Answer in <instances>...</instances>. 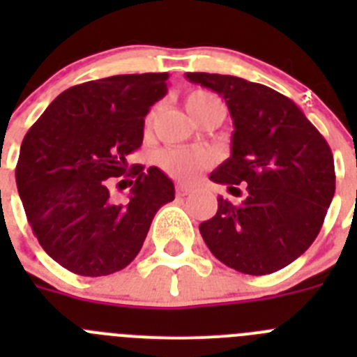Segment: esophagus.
<instances>
[{
	"label": "esophagus",
	"mask_w": 357,
	"mask_h": 357,
	"mask_svg": "<svg viewBox=\"0 0 357 357\" xmlns=\"http://www.w3.org/2000/svg\"><path fill=\"white\" fill-rule=\"evenodd\" d=\"M189 191H191V188H189L188 184H182V182L176 184V195H178V197H184V195H188Z\"/></svg>",
	"instance_id": "34e87169"
}]
</instances>
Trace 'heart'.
Segmentation results:
<instances>
[{"label": "heart", "instance_id": "obj_1", "mask_svg": "<svg viewBox=\"0 0 357 357\" xmlns=\"http://www.w3.org/2000/svg\"><path fill=\"white\" fill-rule=\"evenodd\" d=\"M185 107H188L189 114L198 119L202 114H206L207 110L223 105L216 94L209 93L206 89H193L185 96ZM151 119H153V110L148 112L146 125H150ZM157 162L169 175L181 176V178H191L198 172L209 166L211 157L204 151L188 150V148H166L157 155Z\"/></svg>", "mask_w": 357, "mask_h": 357}]
</instances>
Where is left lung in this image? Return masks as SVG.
<instances>
[{
	"label": "left lung",
	"instance_id": "1",
	"mask_svg": "<svg viewBox=\"0 0 357 357\" xmlns=\"http://www.w3.org/2000/svg\"><path fill=\"white\" fill-rule=\"evenodd\" d=\"M223 96L234 121L232 153L211 181L247 184L234 206L218 197V213L200 223L216 259L248 275H268L301 257L317 239L334 197L329 144L302 109L263 84L230 75L185 73Z\"/></svg>",
	"mask_w": 357,
	"mask_h": 357
}]
</instances>
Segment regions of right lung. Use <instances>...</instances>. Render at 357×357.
I'll use <instances>...</instances> for the list:
<instances>
[{
  "label": "right lung",
  "instance_id": "right-lung-1",
  "mask_svg": "<svg viewBox=\"0 0 357 357\" xmlns=\"http://www.w3.org/2000/svg\"><path fill=\"white\" fill-rule=\"evenodd\" d=\"M168 73L116 75L73 85L24 135L15 182L40 247L69 272L116 273L135 259L157 211L175 198L159 168H128L144 116L168 91ZM129 188L118 202L109 189Z\"/></svg>",
  "mask_w": 357,
  "mask_h": 357
}]
</instances>
